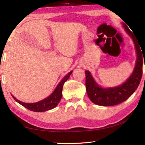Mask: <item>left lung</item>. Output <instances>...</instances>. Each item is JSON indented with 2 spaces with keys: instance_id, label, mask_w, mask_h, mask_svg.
<instances>
[{
  "instance_id": "8db88e82",
  "label": "left lung",
  "mask_w": 145,
  "mask_h": 145,
  "mask_svg": "<svg viewBox=\"0 0 145 145\" xmlns=\"http://www.w3.org/2000/svg\"><path fill=\"white\" fill-rule=\"evenodd\" d=\"M123 26L133 39L136 49L137 58L133 73L123 84L113 88H103L100 87L89 71H85V85L88 96L93 103L101 106H113L127 100L137 90L143 73V52L141 46L125 24ZM145 67V64H144Z\"/></svg>"
}]
</instances>
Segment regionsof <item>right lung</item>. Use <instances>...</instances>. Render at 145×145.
I'll return each instance as SVG.
<instances>
[{"mask_svg":"<svg viewBox=\"0 0 145 145\" xmlns=\"http://www.w3.org/2000/svg\"><path fill=\"white\" fill-rule=\"evenodd\" d=\"M72 71H71V72H70L65 76L62 79V80H61L59 83V84L57 85V87L55 88L54 91L50 95V96L47 97V98H45V99L38 101V102L37 103H24L22 101L18 100L17 98H15L12 95V96L17 102L20 104L21 105H22L23 106L26 108L32 111V112H45V111H48L49 110L53 109L55 107H56L58 103L60 102L61 97H62V93H61V92H62L64 83L69 79L70 75L72 74Z\"/></svg>","mask_w":145,"mask_h":145,"instance_id":"add662e5","label":"right lung"}]
</instances>
